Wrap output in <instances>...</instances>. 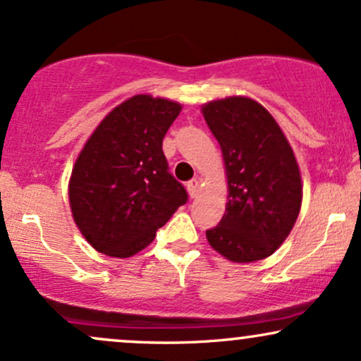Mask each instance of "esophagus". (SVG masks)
Masks as SVG:
<instances>
[{
	"mask_svg": "<svg viewBox=\"0 0 361 361\" xmlns=\"http://www.w3.org/2000/svg\"><path fill=\"white\" fill-rule=\"evenodd\" d=\"M198 185H200V181H198L197 178H195V180H192V181H188V183H186V188H188V193H190V197H192V198L197 197V193H198Z\"/></svg>",
	"mask_w": 361,
	"mask_h": 361,
	"instance_id": "1",
	"label": "esophagus"
}]
</instances>
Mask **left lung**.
Returning a JSON list of instances; mask_svg holds the SVG:
<instances>
[{"mask_svg":"<svg viewBox=\"0 0 361 361\" xmlns=\"http://www.w3.org/2000/svg\"><path fill=\"white\" fill-rule=\"evenodd\" d=\"M222 149L229 202L207 241L224 258L251 263L273 255L300 212L302 180L288 140L258 102L229 97L204 105Z\"/></svg>","mask_w":361,"mask_h":361,"instance_id":"obj_1","label":"left lung"}]
</instances>
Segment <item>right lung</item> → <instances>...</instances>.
<instances>
[{
	"mask_svg": "<svg viewBox=\"0 0 361 361\" xmlns=\"http://www.w3.org/2000/svg\"><path fill=\"white\" fill-rule=\"evenodd\" d=\"M180 103L135 94L102 120L69 181L73 217L103 255L128 258L152 243L188 193L168 171L163 139Z\"/></svg>",
	"mask_w": 361,
	"mask_h": 361,
	"instance_id": "add662e5",
	"label": "right lung"
}]
</instances>
